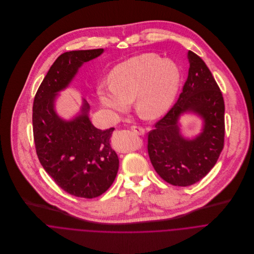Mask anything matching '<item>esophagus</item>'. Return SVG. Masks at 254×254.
<instances>
[{
  "label": "esophagus",
  "mask_w": 254,
  "mask_h": 254,
  "mask_svg": "<svg viewBox=\"0 0 254 254\" xmlns=\"http://www.w3.org/2000/svg\"><path fill=\"white\" fill-rule=\"evenodd\" d=\"M131 130H132L135 134H137V135H144V133H145V130H144L142 127L137 126V125L131 126Z\"/></svg>",
  "instance_id": "1"
}]
</instances>
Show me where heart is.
Wrapping results in <instances>:
<instances>
[{"instance_id": "1", "label": "heart", "mask_w": 254, "mask_h": 254, "mask_svg": "<svg viewBox=\"0 0 254 254\" xmlns=\"http://www.w3.org/2000/svg\"><path fill=\"white\" fill-rule=\"evenodd\" d=\"M110 84H100V103L118 116L127 111L134 100L137 113L145 119L165 114L178 94L181 72L171 60L145 53L116 65L109 74Z\"/></svg>"}]
</instances>
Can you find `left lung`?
<instances>
[{
	"label": "left lung",
	"mask_w": 254,
	"mask_h": 254,
	"mask_svg": "<svg viewBox=\"0 0 254 254\" xmlns=\"http://www.w3.org/2000/svg\"><path fill=\"white\" fill-rule=\"evenodd\" d=\"M189 70L177 102L148 134V154L158 175L175 186H189L203 178L216 164L224 145V101L210 70L188 51ZM199 116L202 132L193 139L181 135L179 118Z\"/></svg>",
	"instance_id": "1"
}]
</instances>
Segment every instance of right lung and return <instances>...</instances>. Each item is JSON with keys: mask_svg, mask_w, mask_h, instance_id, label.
Returning a JSON list of instances; mask_svg holds the SVG:
<instances>
[{"mask_svg": "<svg viewBox=\"0 0 254 254\" xmlns=\"http://www.w3.org/2000/svg\"><path fill=\"white\" fill-rule=\"evenodd\" d=\"M103 49L70 51L60 55L41 83L33 104V132L38 158L58 186L71 195L95 198L114 182L119 159L111 148L114 128L97 129L86 100L80 113L66 121L55 111L58 92L66 89L79 68Z\"/></svg>", "mask_w": 254, "mask_h": 254, "instance_id": "right-lung-1", "label": "right lung"}]
</instances>
